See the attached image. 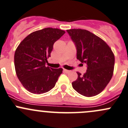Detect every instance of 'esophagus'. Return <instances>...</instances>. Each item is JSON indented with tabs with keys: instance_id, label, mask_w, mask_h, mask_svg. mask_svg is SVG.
Here are the masks:
<instances>
[{
	"instance_id": "34e87169",
	"label": "esophagus",
	"mask_w": 128,
	"mask_h": 128,
	"mask_svg": "<svg viewBox=\"0 0 128 128\" xmlns=\"http://www.w3.org/2000/svg\"><path fill=\"white\" fill-rule=\"evenodd\" d=\"M64 71L66 72V73H69L70 72V70H67V69H64Z\"/></svg>"
}]
</instances>
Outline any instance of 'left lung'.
Masks as SVG:
<instances>
[{
	"mask_svg": "<svg viewBox=\"0 0 128 128\" xmlns=\"http://www.w3.org/2000/svg\"><path fill=\"white\" fill-rule=\"evenodd\" d=\"M67 32L74 43L77 59L87 66V71L72 83L78 94L94 96L105 88L113 76L114 56L106 43L86 30H68ZM83 65V64H82Z\"/></svg>",
	"mask_w": 128,
	"mask_h": 128,
	"instance_id": "left-lung-1",
	"label": "left lung"
}]
</instances>
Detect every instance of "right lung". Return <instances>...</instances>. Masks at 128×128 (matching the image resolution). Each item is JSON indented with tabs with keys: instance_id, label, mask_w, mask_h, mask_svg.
Wrapping results in <instances>:
<instances>
[{
	"instance_id": "obj_1",
	"label": "right lung",
	"mask_w": 128,
	"mask_h": 128,
	"mask_svg": "<svg viewBox=\"0 0 128 128\" xmlns=\"http://www.w3.org/2000/svg\"><path fill=\"white\" fill-rule=\"evenodd\" d=\"M65 32L46 28L27 36L16 48L14 62L16 76L30 92L41 94L54 88L62 69L46 67L53 44Z\"/></svg>"
}]
</instances>
